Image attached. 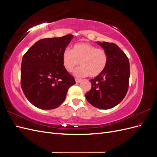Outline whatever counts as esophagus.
Wrapping results in <instances>:
<instances>
[{"label": "esophagus", "mask_w": 157, "mask_h": 157, "mask_svg": "<svg viewBox=\"0 0 157 157\" xmlns=\"http://www.w3.org/2000/svg\"><path fill=\"white\" fill-rule=\"evenodd\" d=\"M75 81H76V83H79L81 82V80L78 79V78H75Z\"/></svg>", "instance_id": "obj_1"}]
</instances>
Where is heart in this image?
I'll return each instance as SVG.
<instances>
[{"label":"heart","instance_id":"b5f03b06","mask_svg":"<svg viewBox=\"0 0 157 157\" xmlns=\"http://www.w3.org/2000/svg\"><path fill=\"white\" fill-rule=\"evenodd\" d=\"M107 61L108 56L105 50L88 43L76 44L72 50L65 48L62 54L63 65L67 72L73 71L79 61L81 67L74 72L77 77L88 75L91 77H97L105 70Z\"/></svg>","mask_w":157,"mask_h":157}]
</instances>
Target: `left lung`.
Here are the masks:
<instances>
[{
	"label": "left lung",
	"instance_id": "left-lung-1",
	"mask_svg": "<svg viewBox=\"0 0 157 157\" xmlns=\"http://www.w3.org/2000/svg\"><path fill=\"white\" fill-rule=\"evenodd\" d=\"M96 43L106 52L107 64L100 75L90 80L92 88L85 96L94 107L109 109L120 103L127 93L130 78L129 60L117 44L107 42Z\"/></svg>",
	"mask_w": 157,
	"mask_h": 157
}]
</instances>
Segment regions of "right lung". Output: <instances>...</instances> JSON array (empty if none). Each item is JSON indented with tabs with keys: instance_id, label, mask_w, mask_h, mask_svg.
I'll return each mask as SVG.
<instances>
[{
	"instance_id": "add662e5",
	"label": "right lung",
	"mask_w": 157,
	"mask_h": 157,
	"mask_svg": "<svg viewBox=\"0 0 157 157\" xmlns=\"http://www.w3.org/2000/svg\"><path fill=\"white\" fill-rule=\"evenodd\" d=\"M72 35L41 39L23 56L21 85L27 99L36 107L50 110L62 103L75 78L63 67L62 54Z\"/></svg>"
}]
</instances>
